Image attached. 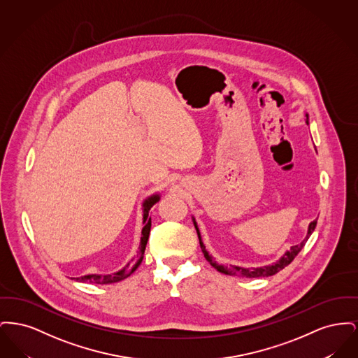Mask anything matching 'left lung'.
<instances>
[{"label": "left lung", "mask_w": 358, "mask_h": 358, "mask_svg": "<svg viewBox=\"0 0 358 358\" xmlns=\"http://www.w3.org/2000/svg\"><path fill=\"white\" fill-rule=\"evenodd\" d=\"M307 117V115H306ZM307 123H308V117H307ZM193 224L196 227V231H197V235H199V240H200V247H201V251L204 254L205 259L210 263L212 267H215L219 273H225V275H234V276H241V278H263V276H271L275 275L276 273H279L280 270H283L285 267H287L289 263L295 259V256L299 254V251L305 247L307 240L310 238V235L313 234V231L315 229V225H317V220L310 222L308 224V229H307L306 238H303L302 243L296 244V245H292L289 248V251L282 256L278 262H275L273 264H268V266H264V267H257V268H243V267H238V266H222V264H217L216 260L212 257V256L208 254V251L205 250L204 243L201 240L200 236V231L197 228V222L193 219Z\"/></svg>", "instance_id": "obj_1"}]
</instances>
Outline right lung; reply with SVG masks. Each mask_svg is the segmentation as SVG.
Masks as SVG:
<instances>
[{
	"instance_id": "obj_1",
	"label": "right lung",
	"mask_w": 358,
	"mask_h": 358,
	"mask_svg": "<svg viewBox=\"0 0 358 358\" xmlns=\"http://www.w3.org/2000/svg\"><path fill=\"white\" fill-rule=\"evenodd\" d=\"M158 200H159V194H153L152 197H149L143 203V222H145V227L142 228V238H141L139 250H138L136 255L131 259V262L126 264V267H123L118 273H108V275L91 273V275H85V276L75 278V279L78 282H87V283H94V285H108V283H115V282L123 280V279H126L127 276H130L131 273H134L136 268L139 267V264L142 263V259L145 255V248H146L148 238H149V234H150V228H152V219L149 217V210Z\"/></svg>"
}]
</instances>
